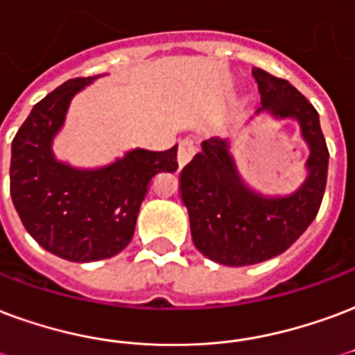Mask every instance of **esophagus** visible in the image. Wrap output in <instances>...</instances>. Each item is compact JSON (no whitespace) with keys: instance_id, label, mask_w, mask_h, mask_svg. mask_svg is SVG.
Masks as SVG:
<instances>
[{"instance_id":"obj_1","label":"esophagus","mask_w":355,"mask_h":355,"mask_svg":"<svg viewBox=\"0 0 355 355\" xmlns=\"http://www.w3.org/2000/svg\"><path fill=\"white\" fill-rule=\"evenodd\" d=\"M196 152H198L196 143H193L191 139H182L180 144H178V154H177L178 167H184V165L190 164L191 157L196 156Z\"/></svg>"}]
</instances>
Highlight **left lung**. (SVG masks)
<instances>
[{
    "label": "left lung",
    "instance_id": "8db88e82",
    "mask_svg": "<svg viewBox=\"0 0 355 355\" xmlns=\"http://www.w3.org/2000/svg\"><path fill=\"white\" fill-rule=\"evenodd\" d=\"M252 77L261 96L256 116L269 114L299 124L309 146L306 177L291 193L267 196L239 173L231 154L233 141L212 137L201 143V152L180 171L178 190L196 248L227 267L261 263L288 250L316 218L327 182L329 152L316 109L284 78L258 67L252 69Z\"/></svg>",
    "mask_w": 355,
    "mask_h": 355
}]
</instances>
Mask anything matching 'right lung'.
<instances>
[{"mask_svg":"<svg viewBox=\"0 0 355 355\" xmlns=\"http://www.w3.org/2000/svg\"><path fill=\"white\" fill-rule=\"evenodd\" d=\"M97 77L71 78L41 99L10 146V198L24 227L58 258L88 263L130 244L150 180L175 173L177 144L133 148L103 167H75L54 156L73 97Z\"/></svg>","mask_w":355,"mask_h":355,"instance_id":"right-lung-1","label":"right lung"}]
</instances>
